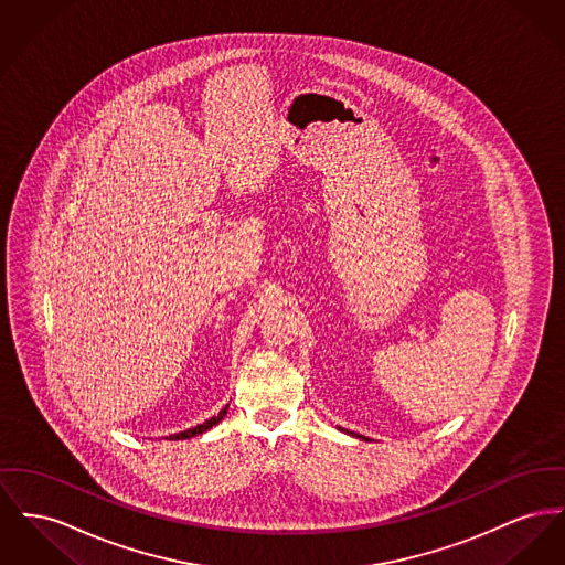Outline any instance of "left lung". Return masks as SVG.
<instances>
[{
  "instance_id": "1",
  "label": "left lung",
  "mask_w": 565,
  "mask_h": 565,
  "mask_svg": "<svg viewBox=\"0 0 565 565\" xmlns=\"http://www.w3.org/2000/svg\"><path fill=\"white\" fill-rule=\"evenodd\" d=\"M339 431L348 433V435H352V437H359V439H366L365 435H359V433L354 431H345V429H341V427H339Z\"/></svg>"
}]
</instances>
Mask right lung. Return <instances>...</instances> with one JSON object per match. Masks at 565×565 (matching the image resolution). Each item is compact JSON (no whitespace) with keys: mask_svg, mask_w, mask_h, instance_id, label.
I'll return each instance as SVG.
<instances>
[{"mask_svg":"<svg viewBox=\"0 0 565 565\" xmlns=\"http://www.w3.org/2000/svg\"><path fill=\"white\" fill-rule=\"evenodd\" d=\"M228 407H231V403H226V407H224V409H220V414H215L213 418L204 420L202 425H196V427H192V429H188V431L174 433V435H170L168 439H190V437H194V435L209 431V429H211V427H215L220 420H224V416L228 414Z\"/></svg>","mask_w":565,"mask_h":565,"instance_id":"right-lung-1","label":"right lung"}]
</instances>
